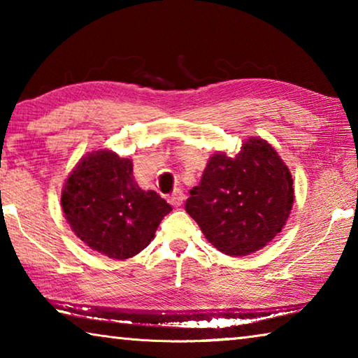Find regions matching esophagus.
Listing matches in <instances>:
<instances>
[{
    "label": "esophagus",
    "mask_w": 358,
    "mask_h": 358,
    "mask_svg": "<svg viewBox=\"0 0 358 358\" xmlns=\"http://www.w3.org/2000/svg\"><path fill=\"white\" fill-rule=\"evenodd\" d=\"M185 201V194L181 189H175L171 196H169V203L173 205V207H180Z\"/></svg>",
    "instance_id": "esophagus-1"
}]
</instances>
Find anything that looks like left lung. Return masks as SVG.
I'll use <instances>...</instances> for the list:
<instances>
[{"mask_svg":"<svg viewBox=\"0 0 358 358\" xmlns=\"http://www.w3.org/2000/svg\"><path fill=\"white\" fill-rule=\"evenodd\" d=\"M185 208L211 245L227 256H248L270 243L294 205V180L278 151L250 137L234 157L217 151Z\"/></svg>","mask_w":358,"mask_h":358,"instance_id":"left-lung-1","label":"left lung"}]
</instances>
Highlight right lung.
<instances>
[{
  "label": "right lung",
  "instance_id": "right-lung-1",
  "mask_svg": "<svg viewBox=\"0 0 358 358\" xmlns=\"http://www.w3.org/2000/svg\"><path fill=\"white\" fill-rule=\"evenodd\" d=\"M62 207L90 250L118 260L145 250L172 211L159 194L137 185L132 161L112 150L92 151L77 162L63 186Z\"/></svg>",
  "mask_w": 358,
  "mask_h": 358
}]
</instances>
